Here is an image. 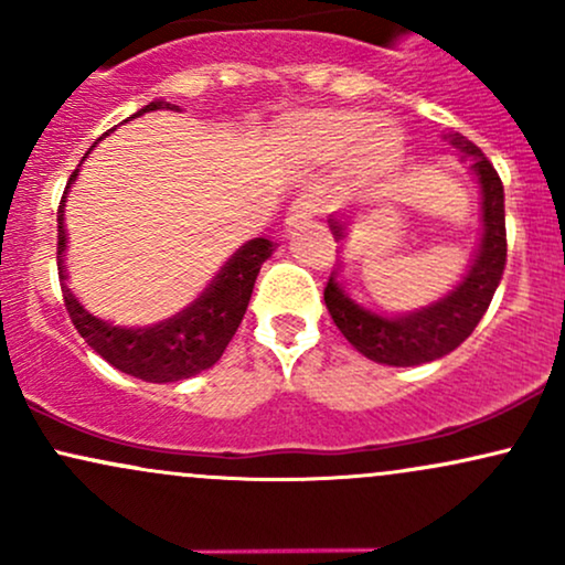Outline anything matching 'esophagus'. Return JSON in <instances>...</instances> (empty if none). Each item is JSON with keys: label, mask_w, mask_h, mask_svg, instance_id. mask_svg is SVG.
Segmentation results:
<instances>
[{"label": "esophagus", "mask_w": 565, "mask_h": 565, "mask_svg": "<svg viewBox=\"0 0 565 565\" xmlns=\"http://www.w3.org/2000/svg\"><path fill=\"white\" fill-rule=\"evenodd\" d=\"M313 212H316V204L310 199L291 201V206L287 212V231H297V228H302V225H308L310 217H313Z\"/></svg>", "instance_id": "34e87169"}]
</instances>
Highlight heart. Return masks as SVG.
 Listing matches in <instances>:
<instances>
[{
	"mask_svg": "<svg viewBox=\"0 0 565 565\" xmlns=\"http://www.w3.org/2000/svg\"><path fill=\"white\" fill-rule=\"evenodd\" d=\"M284 146L310 164H334L350 153L361 178H377L395 164L401 140L385 121H369L350 108H323L295 116L284 125Z\"/></svg>",
	"mask_w": 565,
	"mask_h": 565,
	"instance_id": "b5f03b06",
	"label": "heart"
}]
</instances>
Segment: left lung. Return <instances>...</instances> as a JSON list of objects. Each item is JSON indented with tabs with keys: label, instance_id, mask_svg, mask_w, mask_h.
<instances>
[{
	"label": "left lung",
	"instance_id": "left-lung-1",
	"mask_svg": "<svg viewBox=\"0 0 565 565\" xmlns=\"http://www.w3.org/2000/svg\"><path fill=\"white\" fill-rule=\"evenodd\" d=\"M451 146H457L472 161L478 180L483 188V238L470 274L444 300L419 310V313L387 319L374 313L355 300H350L337 281V270L323 287V302L345 340L366 359L387 366H417L436 361L462 345L483 319L491 297L502 278L504 260H508V231H504V188L489 159L483 157L476 142L465 135H451ZM334 242H340L345 223L329 217Z\"/></svg>",
	"mask_w": 565,
	"mask_h": 565
}]
</instances>
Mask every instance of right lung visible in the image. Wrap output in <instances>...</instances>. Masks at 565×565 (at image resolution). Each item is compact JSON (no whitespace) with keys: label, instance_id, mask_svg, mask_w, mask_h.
I'll list each match as a JSON object with an SVG mask.
<instances>
[{"label":"right lung","instance_id":"right-lung-1","mask_svg":"<svg viewBox=\"0 0 565 565\" xmlns=\"http://www.w3.org/2000/svg\"><path fill=\"white\" fill-rule=\"evenodd\" d=\"M157 108H170V111H180L172 103L157 100L151 106L140 108L135 116H142ZM127 119V121H129ZM108 135V132H106ZM74 170L68 178V185L76 178ZM66 185V191H68ZM66 191H63L61 206H57V276H66L63 268V252H66V225H63V201H66ZM274 242L268 238H252L246 242L228 263L220 268V274L212 278L210 287L180 310L172 319L153 323V327L142 329H127L116 327L111 321L95 319L89 310H84L79 300L71 295L66 284H61L63 302L79 329L89 348L97 355L108 361V364L119 369V372L132 374V377L146 382H178L188 380L193 374L204 372V369L215 366L228 348L231 337L236 334L238 323H242L246 305H249L252 289H255V278L260 274L263 263L274 255Z\"/></svg>","mask_w":565,"mask_h":565}]
</instances>
